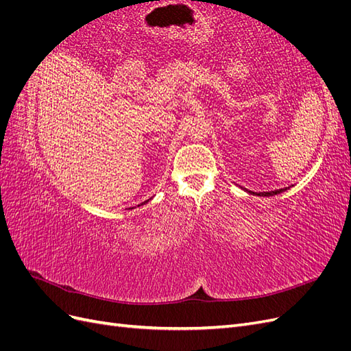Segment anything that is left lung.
<instances>
[{"instance_id":"8db88e82","label":"left lung","mask_w":351,"mask_h":351,"mask_svg":"<svg viewBox=\"0 0 351 351\" xmlns=\"http://www.w3.org/2000/svg\"><path fill=\"white\" fill-rule=\"evenodd\" d=\"M287 187L284 189H278V190H272V192H259V193H254V192H249L252 195H256V196H275V195H280L282 192H285Z\"/></svg>"}]
</instances>
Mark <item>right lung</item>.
<instances>
[{
	"mask_svg": "<svg viewBox=\"0 0 351 351\" xmlns=\"http://www.w3.org/2000/svg\"><path fill=\"white\" fill-rule=\"evenodd\" d=\"M145 204H147V200H145V202H142V204L141 205H137V206H142V205H145ZM132 209V208H130Z\"/></svg>",
	"mask_w": 351,
	"mask_h": 351,
	"instance_id": "1",
	"label": "right lung"
}]
</instances>
